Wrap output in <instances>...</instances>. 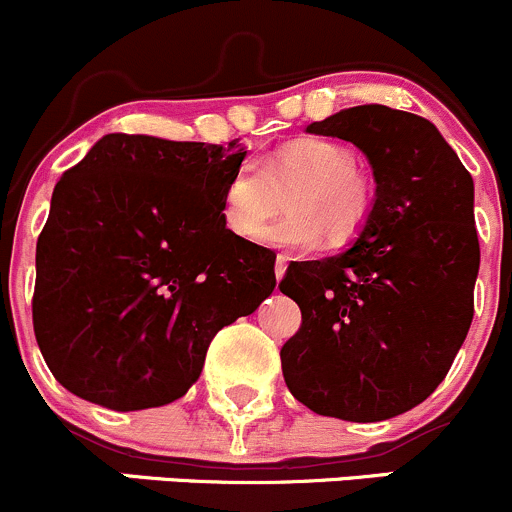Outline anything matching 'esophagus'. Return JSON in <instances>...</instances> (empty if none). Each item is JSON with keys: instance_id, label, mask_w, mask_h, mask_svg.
I'll list each match as a JSON object with an SVG mask.
<instances>
[{"instance_id": "1", "label": "esophagus", "mask_w": 512, "mask_h": 512, "mask_svg": "<svg viewBox=\"0 0 512 512\" xmlns=\"http://www.w3.org/2000/svg\"><path fill=\"white\" fill-rule=\"evenodd\" d=\"M285 272H287V257L285 255H277V260H275V277H277V282H280L282 277H285Z\"/></svg>"}]
</instances>
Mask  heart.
Returning <instances> with one entry per match:
<instances>
[{
	"label": "heart",
	"instance_id": "heart-1",
	"mask_svg": "<svg viewBox=\"0 0 512 512\" xmlns=\"http://www.w3.org/2000/svg\"><path fill=\"white\" fill-rule=\"evenodd\" d=\"M287 195L285 218L262 232V242L285 250L339 247L369 220L371 180L356 168L352 148L327 138H299L267 158L237 165L223 195V223L240 240H255Z\"/></svg>",
	"mask_w": 512,
	"mask_h": 512
}]
</instances>
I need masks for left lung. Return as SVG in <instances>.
Returning <instances> with one entry per match:
<instances>
[{
  "instance_id": "left-lung-1",
  "label": "left lung",
  "mask_w": 512,
  "mask_h": 512,
  "mask_svg": "<svg viewBox=\"0 0 512 512\" xmlns=\"http://www.w3.org/2000/svg\"><path fill=\"white\" fill-rule=\"evenodd\" d=\"M307 133L354 143L376 193L347 250L287 267L280 289L302 309V327L282 347V371L314 414L384 421L436 391L471 329L473 178L416 113L369 103Z\"/></svg>"
}]
</instances>
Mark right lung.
<instances>
[{
    "instance_id": "add662e5",
    "label": "right lung",
    "mask_w": 512,
    "mask_h": 512,
    "mask_svg": "<svg viewBox=\"0 0 512 512\" xmlns=\"http://www.w3.org/2000/svg\"><path fill=\"white\" fill-rule=\"evenodd\" d=\"M247 156L108 133L66 170L36 242L34 334L64 389L113 411L180 399L215 334L275 289V255L230 235L223 195Z\"/></svg>"
}]
</instances>
